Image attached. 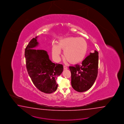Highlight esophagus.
<instances>
[{
  "label": "esophagus",
  "instance_id": "obj_1",
  "mask_svg": "<svg viewBox=\"0 0 124 124\" xmlns=\"http://www.w3.org/2000/svg\"><path fill=\"white\" fill-rule=\"evenodd\" d=\"M64 70H67V69H68V67H67V66H65V65H64Z\"/></svg>",
  "mask_w": 124,
  "mask_h": 124
}]
</instances>
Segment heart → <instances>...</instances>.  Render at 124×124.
<instances>
[{
	"label": "heart",
	"instance_id": "b5f03b06",
	"mask_svg": "<svg viewBox=\"0 0 124 124\" xmlns=\"http://www.w3.org/2000/svg\"><path fill=\"white\" fill-rule=\"evenodd\" d=\"M61 49L64 50V58L72 64L80 63L85 58L87 52V44L84 38L68 37L60 40L58 45L53 44L52 53L56 59L60 58Z\"/></svg>",
	"mask_w": 124,
	"mask_h": 124
}]
</instances>
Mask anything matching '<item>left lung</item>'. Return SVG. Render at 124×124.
<instances>
[{"mask_svg":"<svg viewBox=\"0 0 124 124\" xmlns=\"http://www.w3.org/2000/svg\"><path fill=\"white\" fill-rule=\"evenodd\" d=\"M98 67V52L90 53L82 64L70 66L71 73V85L78 92L88 90L93 85L97 77Z\"/></svg>","mask_w":124,"mask_h":124,"instance_id":"obj_1","label":"left lung"}]
</instances>
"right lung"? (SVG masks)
<instances>
[{
  "label": "right lung",
  "mask_w": 124,
  "mask_h": 124,
  "mask_svg": "<svg viewBox=\"0 0 124 124\" xmlns=\"http://www.w3.org/2000/svg\"><path fill=\"white\" fill-rule=\"evenodd\" d=\"M37 38L31 40L25 49L27 71L37 88L44 93H51L57 90L56 79L62 73L63 66L51 62L46 51L34 49L39 44Z\"/></svg>",
  "instance_id": "right-lung-1"
}]
</instances>
